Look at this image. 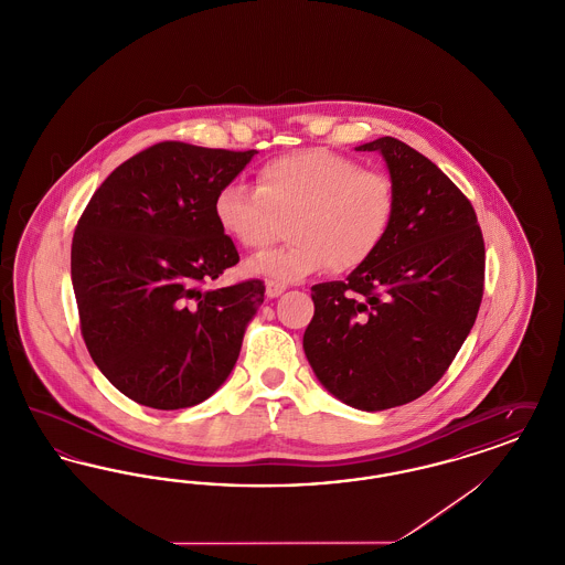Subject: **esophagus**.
I'll return each mask as SVG.
<instances>
[{
  "mask_svg": "<svg viewBox=\"0 0 565 565\" xmlns=\"http://www.w3.org/2000/svg\"><path fill=\"white\" fill-rule=\"evenodd\" d=\"M286 284H279V281H267V296L269 298H277L281 292H286Z\"/></svg>",
  "mask_w": 565,
  "mask_h": 565,
  "instance_id": "obj_1",
  "label": "esophagus"
}]
</instances>
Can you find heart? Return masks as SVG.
I'll list each match as a JSON object with an SVG mask.
<instances>
[{
  "mask_svg": "<svg viewBox=\"0 0 565 565\" xmlns=\"http://www.w3.org/2000/svg\"><path fill=\"white\" fill-rule=\"evenodd\" d=\"M396 207L385 171L362 169L328 148L275 157L258 169L256 189L228 184L214 201L222 233L252 252L265 249L290 222V245L247 263V273L279 284L366 265L387 239Z\"/></svg>",
  "mask_w": 565,
  "mask_h": 565,
  "instance_id": "heart-1",
  "label": "heart"
}]
</instances>
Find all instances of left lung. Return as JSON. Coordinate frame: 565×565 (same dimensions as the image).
<instances>
[{
	"label": "left lung",
	"instance_id": "8db88e82",
	"mask_svg": "<svg viewBox=\"0 0 565 565\" xmlns=\"http://www.w3.org/2000/svg\"><path fill=\"white\" fill-rule=\"evenodd\" d=\"M355 150L383 154L396 217L366 265L311 288L302 348L332 396L383 411L417 401L451 366L483 300L484 242L472 203L430 159L396 137Z\"/></svg>",
	"mask_w": 565,
	"mask_h": 565
}]
</instances>
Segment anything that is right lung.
<instances>
[{"label": "right lung", "mask_w": 565, "mask_h": 565, "mask_svg": "<svg viewBox=\"0 0 565 565\" xmlns=\"http://www.w3.org/2000/svg\"><path fill=\"white\" fill-rule=\"evenodd\" d=\"M254 154L161 141L118 164L82 212L72 242L82 339L137 404L203 403L239 358L265 281L203 286L239 263L214 201Z\"/></svg>", "instance_id": "1"}]
</instances>
